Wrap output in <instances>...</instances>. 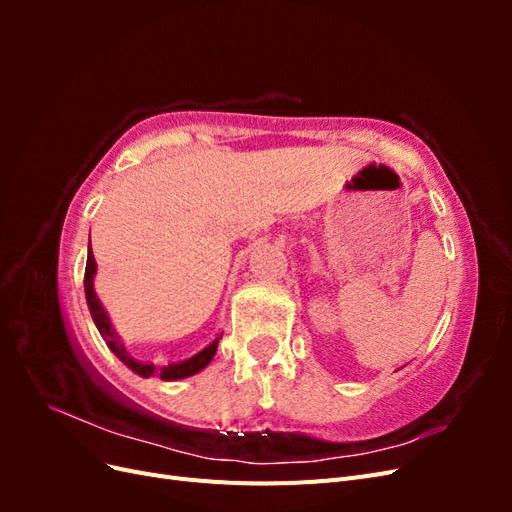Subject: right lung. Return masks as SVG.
Returning <instances> with one entry per match:
<instances>
[{"instance_id": "add662e5", "label": "right lung", "mask_w": 512, "mask_h": 512, "mask_svg": "<svg viewBox=\"0 0 512 512\" xmlns=\"http://www.w3.org/2000/svg\"><path fill=\"white\" fill-rule=\"evenodd\" d=\"M96 258L94 254H91V247H89V254H87V267H85V299H87V307H89V314L91 318H94L96 327L102 335V339L106 342V346L111 348V352L117 356V359L126 365L128 369H132L134 374H138L141 378H153L158 376L160 380H181V378H190L194 374H198L200 369H205L211 359L215 356V350H218V344L222 335H218L213 339V342L209 346H205L200 352H196L194 356H190V359L185 361H179V363H168V365H153V363H147V361H136L134 356L126 350V346L121 344L119 335L115 333L113 324H111V318H108L106 309L102 307L98 294L94 290V277H96Z\"/></svg>"}]
</instances>
